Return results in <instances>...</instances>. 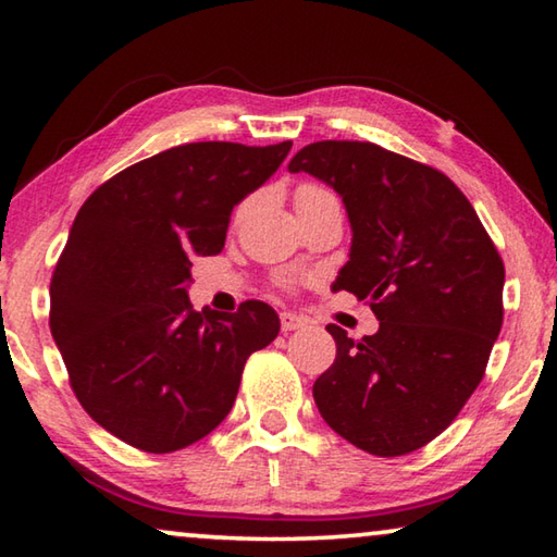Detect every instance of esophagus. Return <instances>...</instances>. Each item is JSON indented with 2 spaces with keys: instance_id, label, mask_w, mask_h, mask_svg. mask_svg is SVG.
I'll return each mask as SVG.
<instances>
[{
  "instance_id": "34e87169",
  "label": "esophagus",
  "mask_w": 557,
  "mask_h": 557,
  "mask_svg": "<svg viewBox=\"0 0 557 557\" xmlns=\"http://www.w3.org/2000/svg\"><path fill=\"white\" fill-rule=\"evenodd\" d=\"M280 324H282V332L287 334V332H295V329L307 326V319L295 314V312H282L280 314Z\"/></svg>"
}]
</instances>
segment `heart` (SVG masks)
<instances>
[{"label": "heart", "mask_w": 557, "mask_h": 557, "mask_svg": "<svg viewBox=\"0 0 557 557\" xmlns=\"http://www.w3.org/2000/svg\"><path fill=\"white\" fill-rule=\"evenodd\" d=\"M322 196H329L324 188L319 186H301L297 194V201H309V199H322Z\"/></svg>", "instance_id": "obj_1"}]
</instances>
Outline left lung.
<instances>
[{
    "instance_id": "obj_1",
    "label": "left lung",
    "mask_w": 557,
    "mask_h": 557,
    "mask_svg": "<svg viewBox=\"0 0 557 557\" xmlns=\"http://www.w3.org/2000/svg\"><path fill=\"white\" fill-rule=\"evenodd\" d=\"M342 196L351 248L334 289L369 299L379 332L329 324L332 369L314 381L326 425L358 449L425 447L482 381L504 322V262L467 196L437 169L371 143L324 139L287 164Z\"/></svg>"
}]
</instances>
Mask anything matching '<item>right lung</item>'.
Here are the masks:
<instances>
[{
	"instance_id": "add662e5",
	"label": "right lung",
	"mask_w": 557,
	"mask_h": 557,
	"mask_svg": "<svg viewBox=\"0 0 557 557\" xmlns=\"http://www.w3.org/2000/svg\"><path fill=\"white\" fill-rule=\"evenodd\" d=\"M292 143H191L112 176L81 206L51 277V336L75 398L127 445L164 455L231 412L243 366L280 332L265 301L196 312L191 256H219L231 213Z\"/></svg>"
}]
</instances>
